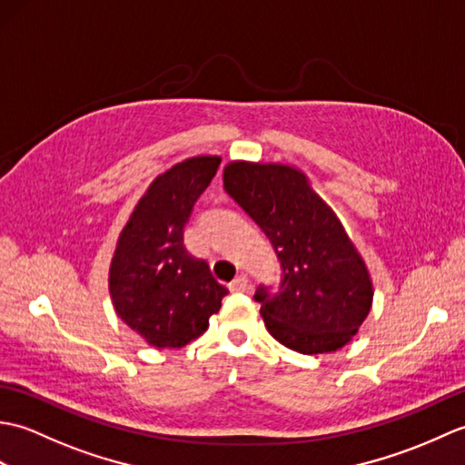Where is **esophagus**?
I'll return each instance as SVG.
<instances>
[{"instance_id":"34e87169","label":"esophagus","mask_w":465,"mask_h":465,"mask_svg":"<svg viewBox=\"0 0 465 465\" xmlns=\"http://www.w3.org/2000/svg\"><path fill=\"white\" fill-rule=\"evenodd\" d=\"M230 290L232 292H245L248 290V275H238V278H235L232 283H230Z\"/></svg>"}]
</instances>
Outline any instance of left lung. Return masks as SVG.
Wrapping results in <instances>:
<instances>
[{
	"label": "left lung",
	"mask_w": 465,
	"mask_h": 465,
	"mask_svg": "<svg viewBox=\"0 0 465 465\" xmlns=\"http://www.w3.org/2000/svg\"><path fill=\"white\" fill-rule=\"evenodd\" d=\"M223 185L282 262L280 292H255L272 338L305 355L350 343L371 310V275L308 173L288 163L233 160L223 165Z\"/></svg>",
	"instance_id": "obj_1"
}]
</instances>
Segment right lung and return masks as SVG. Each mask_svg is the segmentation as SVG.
Wrapping results in <instances>:
<instances>
[{"instance_id":"right-lung-1","label":"right lung","mask_w":465,"mask_h":465,"mask_svg":"<svg viewBox=\"0 0 465 465\" xmlns=\"http://www.w3.org/2000/svg\"><path fill=\"white\" fill-rule=\"evenodd\" d=\"M220 155L175 163L147 185L127 217L110 263L115 313L152 348H183L210 328L227 288L183 245V225Z\"/></svg>"}]
</instances>
